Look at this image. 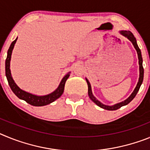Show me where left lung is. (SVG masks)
Segmentation results:
<instances>
[{
	"label": "left lung",
	"mask_w": 150,
	"mask_h": 150,
	"mask_svg": "<svg viewBox=\"0 0 150 150\" xmlns=\"http://www.w3.org/2000/svg\"><path fill=\"white\" fill-rule=\"evenodd\" d=\"M120 33H121L123 36H125V38H128V39L132 42V44H133L134 46L135 50H137V55H138V59H139V65H140V77H139V81L138 83H137V86H136V88H135L134 91H133V93L130 95L129 98H128V99H126L125 100H124V101L121 102V103H119V104H115V105L113 106L104 105V104H103L102 103H100L98 100H97L96 98L94 96L92 92H91V85H90L89 82L88 81V79H86V82H87V84H88V96H89L90 99H91L93 102H95V104H96L98 106H99V107H101V108H104V109L107 110H116L119 109V108H120V107H122V106H125V105H126V104H129L130 102L133 100L134 98V97L136 96V95H137V91H139L140 86H141V84H142L143 83V79H144V67H143L142 55H141V52H140V50L139 49L138 46H137V41H136L134 36L133 35V34H132L130 30H122V31H120Z\"/></svg>",
	"instance_id": "1"
}]
</instances>
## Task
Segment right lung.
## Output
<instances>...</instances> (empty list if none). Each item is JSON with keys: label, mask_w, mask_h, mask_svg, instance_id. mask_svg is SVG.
Wrapping results in <instances>:
<instances>
[{"label": "right lung", "mask_w": 150, "mask_h": 150, "mask_svg": "<svg viewBox=\"0 0 150 150\" xmlns=\"http://www.w3.org/2000/svg\"><path fill=\"white\" fill-rule=\"evenodd\" d=\"M17 40V38L13 41V43L10 45V48L8 50L7 52V56H6V62H5V71H6V76L7 79V81L9 85H10V88L12 91H13V93L15 94L19 99L25 100L28 104H30L32 106H35V107H41V106H45L47 104H50V103L53 102L56 99H58L61 95L63 94L64 88V85H65V82L67 79V78L70 76V74H67L62 79V82H61L60 85L59 86L58 88L53 91L52 93L50 94V95H44V96H37V95H32L28 92L23 91L21 88H18L17 86V85L16 84L14 80L13 79L11 76V73H10V59H11V55L12 51L13 50L14 45H15L16 42Z\"/></svg>", "instance_id": "1"}]
</instances>
